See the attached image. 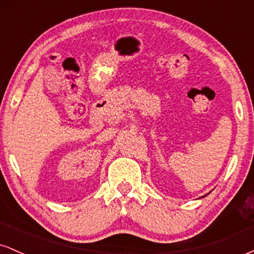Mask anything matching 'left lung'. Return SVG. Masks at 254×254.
<instances>
[{"instance_id":"left-lung-1","label":"left lung","mask_w":254,"mask_h":254,"mask_svg":"<svg viewBox=\"0 0 254 254\" xmlns=\"http://www.w3.org/2000/svg\"><path fill=\"white\" fill-rule=\"evenodd\" d=\"M209 193H210V192H209ZM209 193H206V194H204V196H202V197H200V198H203V197H205V196H208V194Z\"/></svg>"}]
</instances>
